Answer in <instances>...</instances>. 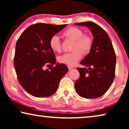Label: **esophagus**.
I'll return each instance as SVG.
<instances>
[{
	"label": "esophagus",
	"instance_id": "1",
	"mask_svg": "<svg viewBox=\"0 0 129 129\" xmlns=\"http://www.w3.org/2000/svg\"><path fill=\"white\" fill-rule=\"evenodd\" d=\"M68 69H69V70H70V69H72L73 68L72 66H70V65H68Z\"/></svg>",
	"mask_w": 129,
	"mask_h": 129
}]
</instances>
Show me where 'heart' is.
<instances>
[{
	"label": "heart",
	"instance_id": "b5f03b06",
	"mask_svg": "<svg viewBox=\"0 0 129 129\" xmlns=\"http://www.w3.org/2000/svg\"><path fill=\"white\" fill-rule=\"evenodd\" d=\"M63 36L67 38L74 40L72 49L73 52L67 53L60 56L58 60L60 62L69 65H74L82 57V52L88 53L92 47L93 41L90 36L83 35V32L80 28L76 27H70L65 30ZM49 45L54 52L61 51V41L59 37L53 36L49 41Z\"/></svg>",
	"mask_w": 129,
	"mask_h": 129
}]
</instances>
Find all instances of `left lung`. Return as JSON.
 <instances>
[{
  "label": "left lung",
  "mask_w": 129,
  "mask_h": 129,
  "mask_svg": "<svg viewBox=\"0 0 129 129\" xmlns=\"http://www.w3.org/2000/svg\"><path fill=\"white\" fill-rule=\"evenodd\" d=\"M89 28L93 36L92 47L80 64L86 68H77L80 77L75 84L80 96L95 99L103 95L115 78L116 55L111 40L101 26L93 22L74 23Z\"/></svg>",
  "instance_id": "1"
}]
</instances>
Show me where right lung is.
I'll use <instances>...</instances> for the list:
<instances>
[{
	"label": "right lung",
	"instance_id": "obj_1",
	"mask_svg": "<svg viewBox=\"0 0 129 129\" xmlns=\"http://www.w3.org/2000/svg\"><path fill=\"white\" fill-rule=\"evenodd\" d=\"M67 25L34 24L26 28L18 38L14 67L20 84L32 96L45 98L52 95L58 88L60 80L68 72L67 65L58 63L49 70L43 69L45 65L56 64V59L49 41Z\"/></svg>",
	"mask_w": 129,
	"mask_h": 129
}]
</instances>
